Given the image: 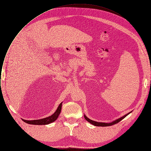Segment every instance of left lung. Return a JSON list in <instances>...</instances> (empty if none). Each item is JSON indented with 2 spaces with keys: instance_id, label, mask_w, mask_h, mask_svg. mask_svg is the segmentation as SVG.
Listing matches in <instances>:
<instances>
[{
  "instance_id": "left-lung-1",
  "label": "left lung",
  "mask_w": 151,
  "mask_h": 151,
  "mask_svg": "<svg viewBox=\"0 0 151 151\" xmlns=\"http://www.w3.org/2000/svg\"><path fill=\"white\" fill-rule=\"evenodd\" d=\"M130 113H128L127 114H126L125 115H124V116L115 120V121H113L112 122H111V123H104V122H96V121H92L90 119H89L88 118H87V116H86L85 115H84V117H85V119L87 120V121H88L90 123H91V124L95 125V126H99V127H107V126H111L112 125H114L118 122H119V121H121L122 119H123L125 116H127L128 114H130Z\"/></svg>"
}]
</instances>
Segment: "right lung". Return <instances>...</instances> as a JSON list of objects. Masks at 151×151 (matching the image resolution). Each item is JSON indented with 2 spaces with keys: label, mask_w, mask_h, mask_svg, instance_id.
Returning <instances> with one entry per match:
<instances>
[{
  "label": "right lung",
  "mask_w": 151,
  "mask_h": 151,
  "mask_svg": "<svg viewBox=\"0 0 151 151\" xmlns=\"http://www.w3.org/2000/svg\"><path fill=\"white\" fill-rule=\"evenodd\" d=\"M61 104H62V103L60 104L57 109L54 112V114L49 117L43 118L41 119H38V120H33V121H27V120H24V119H23V120L24 121V122H25L27 124H33V125H46V124H50V123L55 121L57 119L58 115H60V114L61 112Z\"/></svg>",
  "instance_id": "right-lung-1"
}]
</instances>
